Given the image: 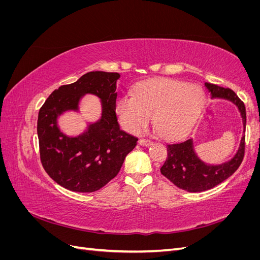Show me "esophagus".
Returning a JSON list of instances; mask_svg holds the SVG:
<instances>
[{
  "instance_id": "1",
  "label": "esophagus",
  "mask_w": 260,
  "mask_h": 260,
  "mask_svg": "<svg viewBox=\"0 0 260 260\" xmlns=\"http://www.w3.org/2000/svg\"><path fill=\"white\" fill-rule=\"evenodd\" d=\"M139 144H140V145H143V146H149V145L153 144V142H152V141H149V140L140 139V140H139Z\"/></svg>"
}]
</instances>
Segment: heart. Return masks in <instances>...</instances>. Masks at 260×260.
Segmentation results:
<instances>
[{"label":"heart","instance_id":"obj_1","mask_svg":"<svg viewBox=\"0 0 260 260\" xmlns=\"http://www.w3.org/2000/svg\"><path fill=\"white\" fill-rule=\"evenodd\" d=\"M205 105V94L198 84L171 79L139 83L133 95L120 96L116 114L122 127L138 132L151 120L167 140L183 138L194 127Z\"/></svg>","mask_w":260,"mask_h":260}]
</instances>
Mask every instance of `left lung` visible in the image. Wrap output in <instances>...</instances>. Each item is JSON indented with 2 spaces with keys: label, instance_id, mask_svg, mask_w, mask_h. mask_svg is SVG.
Segmentation results:
<instances>
[{
  "label": "left lung",
  "instance_id": "8db88e82",
  "mask_svg": "<svg viewBox=\"0 0 260 260\" xmlns=\"http://www.w3.org/2000/svg\"><path fill=\"white\" fill-rule=\"evenodd\" d=\"M205 86L210 93L211 99L228 100L238 107L243 121V135L238 151L232 158L218 165L207 164L200 158L194 149L193 139L167 144L168 157L160 168L161 175L187 192L209 190L231 177L240 167L245 148V105L231 89H225L209 82H205Z\"/></svg>",
  "mask_w": 260,
  "mask_h": 260
}]
</instances>
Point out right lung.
Returning <instances> with one entry per match:
<instances>
[{
  "instance_id": "right-lung-1",
  "label": "right lung",
  "mask_w": 260,
  "mask_h": 260,
  "mask_svg": "<svg viewBox=\"0 0 260 260\" xmlns=\"http://www.w3.org/2000/svg\"><path fill=\"white\" fill-rule=\"evenodd\" d=\"M118 73L90 72L76 82L61 85L39 111L38 138L42 166L67 190L90 193L100 190L119 172L138 139L120 129L116 116ZM86 93L101 100L100 119L88 123L79 136H67L58 125L64 112L80 110Z\"/></svg>"
}]
</instances>
